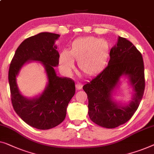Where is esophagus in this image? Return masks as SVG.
Returning <instances> with one entry per match:
<instances>
[{"mask_svg": "<svg viewBox=\"0 0 154 154\" xmlns=\"http://www.w3.org/2000/svg\"><path fill=\"white\" fill-rule=\"evenodd\" d=\"M82 83L81 82H76V84H75V88L77 89V90H81L82 88Z\"/></svg>", "mask_w": 154, "mask_h": 154, "instance_id": "1", "label": "esophagus"}]
</instances>
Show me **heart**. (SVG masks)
I'll use <instances>...</instances> for the list:
<instances>
[{
	"mask_svg": "<svg viewBox=\"0 0 154 154\" xmlns=\"http://www.w3.org/2000/svg\"><path fill=\"white\" fill-rule=\"evenodd\" d=\"M110 45L106 40L95 37H81L72 42L69 51L60 53L59 63L64 73H70L77 60L79 70L86 75H94L103 69L108 60Z\"/></svg>",
	"mask_w": 154,
	"mask_h": 154,
	"instance_id": "1",
	"label": "heart"
}]
</instances>
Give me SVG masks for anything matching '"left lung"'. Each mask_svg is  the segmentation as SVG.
Returning <instances> with one entry per match:
<instances>
[{
    "mask_svg": "<svg viewBox=\"0 0 154 154\" xmlns=\"http://www.w3.org/2000/svg\"><path fill=\"white\" fill-rule=\"evenodd\" d=\"M127 75L134 88L133 101L125 107L112 101L111 95L119 78ZM145 88L144 66L141 53L124 37H118L117 45L111 48L108 66L82 87L88 95V114L97 125L114 128L128 121L143 97Z\"/></svg>",
    "mask_w": 154,
    "mask_h": 154,
    "instance_id": "1",
    "label": "left lung"
}]
</instances>
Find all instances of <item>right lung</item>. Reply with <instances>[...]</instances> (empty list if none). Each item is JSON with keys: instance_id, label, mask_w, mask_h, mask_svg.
Masks as SVG:
<instances>
[{"instance_id": "1", "label": "right lung", "mask_w": 154, "mask_h": 154, "mask_svg": "<svg viewBox=\"0 0 154 154\" xmlns=\"http://www.w3.org/2000/svg\"><path fill=\"white\" fill-rule=\"evenodd\" d=\"M59 35L41 32L20 44L11 61L8 79L11 101L17 114L30 126L41 130L54 128L65 119L66 108L75 94L72 79L57 76L53 66L59 64V53L54 45ZM41 61L45 66L49 83L39 97L27 100L19 93L16 76L27 61Z\"/></svg>"}]
</instances>
